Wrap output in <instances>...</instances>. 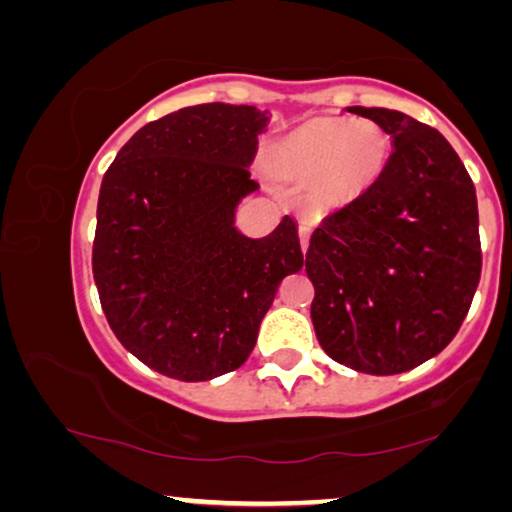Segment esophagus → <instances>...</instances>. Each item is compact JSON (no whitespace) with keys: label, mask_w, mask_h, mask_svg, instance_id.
Masks as SVG:
<instances>
[{"label":"esophagus","mask_w":512,"mask_h":512,"mask_svg":"<svg viewBox=\"0 0 512 512\" xmlns=\"http://www.w3.org/2000/svg\"><path fill=\"white\" fill-rule=\"evenodd\" d=\"M299 241H301V250H308V241H311V227L308 225H301L299 227Z\"/></svg>","instance_id":"obj_1"}]
</instances>
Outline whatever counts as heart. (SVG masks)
Here are the masks:
<instances>
[{
	"mask_svg": "<svg viewBox=\"0 0 512 512\" xmlns=\"http://www.w3.org/2000/svg\"><path fill=\"white\" fill-rule=\"evenodd\" d=\"M392 136L376 122L318 118L271 150L278 176L313 183V204L338 211L362 199L392 160Z\"/></svg>",
	"mask_w": 512,
	"mask_h": 512,
	"instance_id": "heart-1",
	"label": "heart"
}]
</instances>
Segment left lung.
Segmentation results:
<instances>
[{
    "mask_svg": "<svg viewBox=\"0 0 512 512\" xmlns=\"http://www.w3.org/2000/svg\"><path fill=\"white\" fill-rule=\"evenodd\" d=\"M392 136V160L355 204L311 236V320L334 362L394 376L436 357L480 280L478 201L441 132L406 113L348 106Z\"/></svg>",
    "mask_w": 512,
    "mask_h": 512,
    "instance_id": "8db88e82",
    "label": "left lung"
}]
</instances>
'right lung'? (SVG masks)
<instances>
[{
  "label": "right lung",
  "instance_id": "right-lung-1",
  "mask_svg": "<svg viewBox=\"0 0 512 512\" xmlns=\"http://www.w3.org/2000/svg\"><path fill=\"white\" fill-rule=\"evenodd\" d=\"M269 111L187 106L115 155L97 204L92 273L113 334L162 376L199 383L246 362L280 280L304 266L297 222L236 227Z\"/></svg>",
  "mask_w": 512,
  "mask_h": 512
}]
</instances>
